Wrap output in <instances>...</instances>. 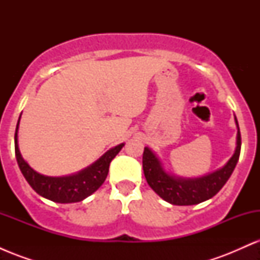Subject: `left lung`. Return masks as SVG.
I'll list each match as a JSON object with an SVG mask.
<instances>
[{
	"label": "left lung",
	"mask_w": 260,
	"mask_h": 260,
	"mask_svg": "<svg viewBox=\"0 0 260 260\" xmlns=\"http://www.w3.org/2000/svg\"><path fill=\"white\" fill-rule=\"evenodd\" d=\"M237 147L226 165L217 171L198 178H182L168 174L156 155L148 147L143 153V171L148 184L164 201L174 205H193L213 198L228 182L237 165L241 153V133L237 118Z\"/></svg>",
	"instance_id": "8db88e82"
}]
</instances>
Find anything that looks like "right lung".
Returning a JSON list of instances; mask_svg holds the SVG:
<instances>
[{
    "instance_id": "1",
    "label": "right lung",
    "mask_w": 260,
    "mask_h": 260,
    "mask_svg": "<svg viewBox=\"0 0 260 260\" xmlns=\"http://www.w3.org/2000/svg\"><path fill=\"white\" fill-rule=\"evenodd\" d=\"M19 120H18L16 134H14V148H16L18 166L25 180L38 194L56 203H76L92 194L106 180L110 162L120 153L124 145L122 143L117 147L110 149L99 160L95 161L89 168L82 170L78 174L64 176V177H49L32 170L20 155L19 148H18Z\"/></svg>"
}]
</instances>
